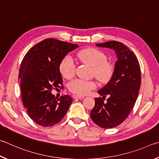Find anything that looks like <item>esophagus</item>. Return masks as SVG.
Masks as SVG:
<instances>
[{
  "label": "esophagus",
  "mask_w": 159,
  "mask_h": 159,
  "mask_svg": "<svg viewBox=\"0 0 159 159\" xmlns=\"http://www.w3.org/2000/svg\"><path fill=\"white\" fill-rule=\"evenodd\" d=\"M74 98H77V99H83L84 98V96H73Z\"/></svg>",
  "instance_id": "esophagus-1"
}]
</instances>
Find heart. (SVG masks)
Masks as SVG:
<instances>
[{"instance_id": "1", "label": "heart", "mask_w": 159, "mask_h": 159, "mask_svg": "<svg viewBox=\"0 0 159 159\" xmlns=\"http://www.w3.org/2000/svg\"><path fill=\"white\" fill-rule=\"evenodd\" d=\"M77 58L81 62L91 66L93 75L101 83H107L112 77L115 66L107 60L106 54L101 50L93 47L82 49L77 52ZM59 70L61 75L67 79L72 78L75 74V66L68 57L61 61ZM96 88L95 82L82 80H75L68 85L69 90L77 95H86Z\"/></svg>"}]
</instances>
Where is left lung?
<instances>
[{"mask_svg": "<svg viewBox=\"0 0 159 159\" xmlns=\"http://www.w3.org/2000/svg\"><path fill=\"white\" fill-rule=\"evenodd\" d=\"M115 51L117 57L115 72L110 82L98 93L91 118L103 129H112L121 124L129 115L138 96L141 84L140 66L137 57L129 47L117 41L96 44ZM109 96L106 101V96Z\"/></svg>", "mask_w": 159, "mask_h": 159, "instance_id": "left-lung-1", "label": "left lung"}]
</instances>
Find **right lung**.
I'll return each mask as SVG.
<instances>
[{"instance_id": "add662e5", "label": "right lung", "mask_w": 159, "mask_h": 159, "mask_svg": "<svg viewBox=\"0 0 159 159\" xmlns=\"http://www.w3.org/2000/svg\"><path fill=\"white\" fill-rule=\"evenodd\" d=\"M77 47V44L46 39L31 47L21 61L19 78L22 102L30 119L41 126L60 122L72 103L71 96L55 98L52 90L63 88L60 63Z\"/></svg>"}]
</instances>
